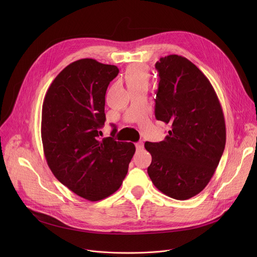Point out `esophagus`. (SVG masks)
I'll return each instance as SVG.
<instances>
[{"mask_svg": "<svg viewBox=\"0 0 257 257\" xmlns=\"http://www.w3.org/2000/svg\"><path fill=\"white\" fill-rule=\"evenodd\" d=\"M136 150L137 151H141V150H143V142H137L136 143Z\"/></svg>", "mask_w": 257, "mask_h": 257, "instance_id": "1", "label": "esophagus"}]
</instances>
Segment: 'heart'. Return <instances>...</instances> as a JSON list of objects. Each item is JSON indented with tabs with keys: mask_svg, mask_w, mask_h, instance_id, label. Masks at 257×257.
<instances>
[{
	"mask_svg": "<svg viewBox=\"0 0 257 257\" xmlns=\"http://www.w3.org/2000/svg\"><path fill=\"white\" fill-rule=\"evenodd\" d=\"M124 79L127 86L146 83L148 84L150 79V70L143 65H133L127 68Z\"/></svg>",
	"mask_w": 257,
	"mask_h": 257,
	"instance_id": "obj_1",
	"label": "heart"
}]
</instances>
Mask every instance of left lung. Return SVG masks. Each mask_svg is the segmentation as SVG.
Instances as JSON below:
<instances>
[{
	"instance_id": "1",
	"label": "left lung",
	"mask_w": 257,
	"mask_h": 257,
	"mask_svg": "<svg viewBox=\"0 0 257 257\" xmlns=\"http://www.w3.org/2000/svg\"><path fill=\"white\" fill-rule=\"evenodd\" d=\"M157 120L171 130L161 142H145L152 155L148 173L164 194L186 200L208 184L226 145V124L217 95L188 59L169 55L156 64Z\"/></svg>"
}]
</instances>
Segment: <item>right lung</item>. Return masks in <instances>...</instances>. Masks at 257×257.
<instances>
[{"instance_id": "1", "label": "right lung", "mask_w": 257, "mask_h": 257, "mask_svg": "<svg viewBox=\"0 0 257 257\" xmlns=\"http://www.w3.org/2000/svg\"><path fill=\"white\" fill-rule=\"evenodd\" d=\"M119 73L114 65L81 59L64 68L50 85L42 109L44 154L54 176L80 197L98 201L125 179L135 145L100 139L106 88Z\"/></svg>"}]
</instances>
